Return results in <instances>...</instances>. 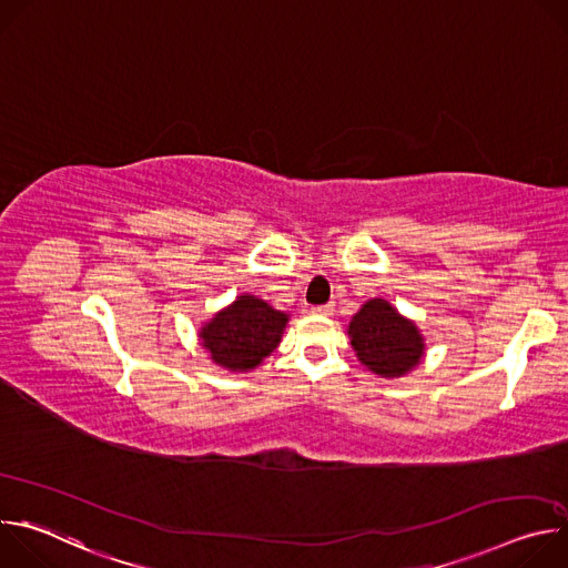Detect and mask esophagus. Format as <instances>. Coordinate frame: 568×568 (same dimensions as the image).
<instances>
[{
	"label": "esophagus",
	"instance_id": "obj_1",
	"mask_svg": "<svg viewBox=\"0 0 568 568\" xmlns=\"http://www.w3.org/2000/svg\"><path fill=\"white\" fill-rule=\"evenodd\" d=\"M312 314H333V303H326V305H314L312 307Z\"/></svg>",
	"mask_w": 568,
	"mask_h": 568
}]
</instances>
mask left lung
<instances>
[{
    "label": "left lung",
    "instance_id": "8db88e82",
    "mask_svg": "<svg viewBox=\"0 0 568 568\" xmlns=\"http://www.w3.org/2000/svg\"><path fill=\"white\" fill-rule=\"evenodd\" d=\"M357 359L382 377H402L425 355V339L414 321L402 316L388 301L371 298L348 326Z\"/></svg>",
    "mask_w": 568,
    "mask_h": 568
}]
</instances>
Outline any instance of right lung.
<instances>
[{
	"label": "right lung",
	"mask_w": 568,
	"mask_h": 568,
	"mask_svg": "<svg viewBox=\"0 0 568 568\" xmlns=\"http://www.w3.org/2000/svg\"><path fill=\"white\" fill-rule=\"evenodd\" d=\"M285 326V312L254 294H242L206 323L200 339L217 366L245 373L274 353Z\"/></svg>",
	"instance_id": "obj_1"
}]
</instances>
